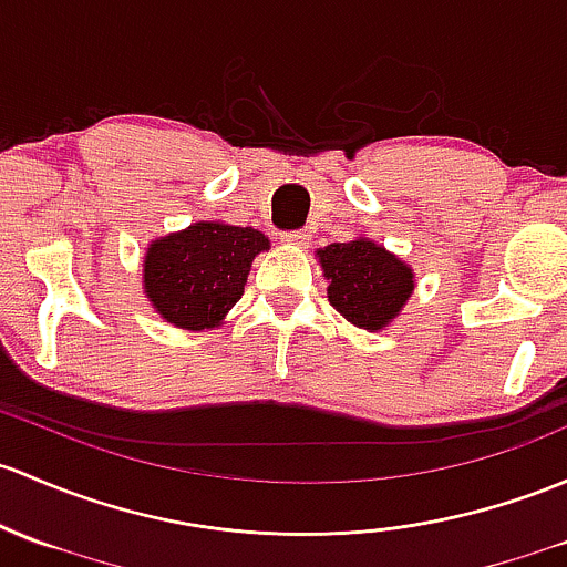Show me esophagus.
Returning <instances> with one entry per match:
<instances>
[{"mask_svg":"<svg viewBox=\"0 0 567 567\" xmlns=\"http://www.w3.org/2000/svg\"><path fill=\"white\" fill-rule=\"evenodd\" d=\"M282 241L290 244V247H307L309 234H307V230H285Z\"/></svg>","mask_w":567,"mask_h":567,"instance_id":"1","label":"esophagus"}]
</instances>
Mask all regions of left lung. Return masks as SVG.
Returning <instances> with one entry per match:
<instances>
[{
	"label": "left lung",
	"instance_id": "1",
	"mask_svg": "<svg viewBox=\"0 0 567 567\" xmlns=\"http://www.w3.org/2000/svg\"><path fill=\"white\" fill-rule=\"evenodd\" d=\"M318 258L331 282V307L359 329H383L413 293V271L369 238L333 241Z\"/></svg>",
	"mask_w": 567,
	"mask_h": 567
}]
</instances>
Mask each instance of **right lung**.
<instances>
[{"instance_id": "1", "label": "right lung", "mask_w": 567, "mask_h": 567, "mask_svg": "<svg viewBox=\"0 0 567 567\" xmlns=\"http://www.w3.org/2000/svg\"><path fill=\"white\" fill-rule=\"evenodd\" d=\"M260 249H268L260 230L195 223L148 247L143 288L168 323L189 331L212 329L241 299Z\"/></svg>"}]
</instances>
